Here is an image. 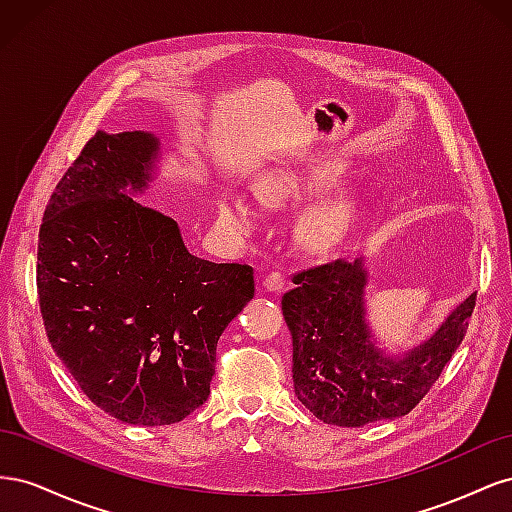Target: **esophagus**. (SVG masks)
<instances>
[{
    "label": "esophagus",
    "mask_w": 512,
    "mask_h": 512,
    "mask_svg": "<svg viewBox=\"0 0 512 512\" xmlns=\"http://www.w3.org/2000/svg\"><path fill=\"white\" fill-rule=\"evenodd\" d=\"M267 292H282L284 290V275L280 271H271L265 280H262Z\"/></svg>",
    "instance_id": "obj_1"
}]
</instances>
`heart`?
<instances>
[{"mask_svg":"<svg viewBox=\"0 0 512 512\" xmlns=\"http://www.w3.org/2000/svg\"><path fill=\"white\" fill-rule=\"evenodd\" d=\"M344 175L337 164H314L305 170H282L260 185V194L267 203H286V200H303L316 196L322 190L333 188ZM220 220L237 235H252L260 226L262 211L252 196L241 190L224 188L218 200ZM356 220V207L348 198H333L309 211L299 224V241L305 250L314 254L333 252L342 245Z\"/></svg>","mask_w":512,"mask_h":512,"instance_id":"obj_1","label":"heart"}]
</instances>
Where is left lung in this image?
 Returning <instances> with one entry per match:
<instances>
[{"label": "left lung", "instance_id": "8db88e82", "mask_svg": "<svg viewBox=\"0 0 512 512\" xmlns=\"http://www.w3.org/2000/svg\"><path fill=\"white\" fill-rule=\"evenodd\" d=\"M363 256L294 275L282 297L292 335L294 395L320 421L361 427L408 414L463 342L476 292L429 339L406 352L380 348L369 327Z\"/></svg>", "mask_w": 512, "mask_h": 512}]
</instances>
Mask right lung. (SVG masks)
<instances>
[{
	"instance_id": "right-lung-1",
	"label": "right lung",
	"mask_w": 512,
	"mask_h": 512,
	"mask_svg": "<svg viewBox=\"0 0 512 512\" xmlns=\"http://www.w3.org/2000/svg\"><path fill=\"white\" fill-rule=\"evenodd\" d=\"M151 132H96L46 205L38 297L61 363L128 425L179 423L209 397L215 348L254 297V269L188 252L177 222L134 200L160 162Z\"/></svg>"
}]
</instances>
